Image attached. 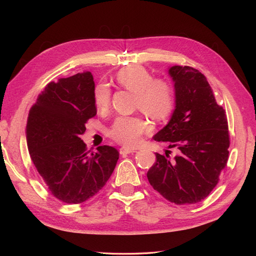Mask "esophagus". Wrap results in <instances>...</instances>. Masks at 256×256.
Listing matches in <instances>:
<instances>
[{
    "label": "esophagus",
    "instance_id": "esophagus-1",
    "mask_svg": "<svg viewBox=\"0 0 256 256\" xmlns=\"http://www.w3.org/2000/svg\"><path fill=\"white\" fill-rule=\"evenodd\" d=\"M136 150L134 148H129V147H122L120 150V154H131V152H136Z\"/></svg>",
    "mask_w": 256,
    "mask_h": 256
}]
</instances>
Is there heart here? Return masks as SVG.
<instances>
[{"instance_id": "obj_1", "label": "heart", "mask_w": 256, "mask_h": 256, "mask_svg": "<svg viewBox=\"0 0 256 256\" xmlns=\"http://www.w3.org/2000/svg\"><path fill=\"white\" fill-rule=\"evenodd\" d=\"M116 80L124 88L136 96V106L152 120H164L171 114L174 106L173 90L164 80H152V74L142 66L132 65L120 69ZM111 94L106 84H99L95 90V104L100 110L110 104ZM147 122L136 116H118L110 127V136L120 144L134 146L140 142Z\"/></svg>"}]
</instances>
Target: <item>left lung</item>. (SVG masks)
<instances>
[{
	"label": "left lung",
	"instance_id": "left-lung-1",
	"mask_svg": "<svg viewBox=\"0 0 256 256\" xmlns=\"http://www.w3.org/2000/svg\"><path fill=\"white\" fill-rule=\"evenodd\" d=\"M175 109L168 122L154 136L178 154H156L147 172L154 190L177 205L196 204L208 196L219 182L228 159L230 136L226 111L216 102L205 76L189 66H171Z\"/></svg>",
	"mask_w": 256,
	"mask_h": 256
}]
</instances>
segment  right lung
<instances>
[{
    "label": "right lung",
    "mask_w": 256,
    "mask_h": 256,
    "mask_svg": "<svg viewBox=\"0 0 256 256\" xmlns=\"http://www.w3.org/2000/svg\"><path fill=\"white\" fill-rule=\"evenodd\" d=\"M90 72L50 82L30 108L26 134L30 156L52 194L67 204L94 196L112 175L120 152L98 146L88 154L81 140L96 115Z\"/></svg>",
    "instance_id": "right-lung-1"
}]
</instances>
